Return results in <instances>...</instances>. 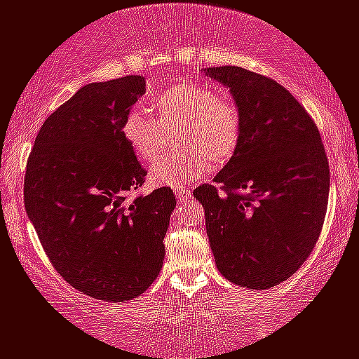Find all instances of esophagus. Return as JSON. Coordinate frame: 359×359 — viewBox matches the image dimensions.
Instances as JSON below:
<instances>
[{"label": "esophagus", "mask_w": 359, "mask_h": 359, "mask_svg": "<svg viewBox=\"0 0 359 359\" xmlns=\"http://www.w3.org/2000/svg\"><path fill=\"white\" fill-rule=\"evenodd\" d=\"M175 196H176V201L178 203H184L188 200H191V191H187V189H175Z\"/></svg>", "instance_id": "34e87169"}]
</instances>
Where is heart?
<instances>
[{"label":"heart","instance_id":"heart-1","mask_svg":"<svg viewBox=\"0 0 359 359\" xmlns=\"http://www.w3.org/2000/svg\"><path fill=\"white\" fill-rule=\"evenodd\" d=\"M158 121L135 108L123 121V135L140 161L153 165L163 153L165 130L181 128L180 158L165 159L149 171V183L159 188H183L196 183L215 166H223L241 138V114L229 96L196 81L172 85L151 101Z\"/></svg>","mask_w":359,"mask_h":359}]
</instances>
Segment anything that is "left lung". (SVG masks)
<instances>
[{
	"label": "left lung",
	"mask_w": 359,
	"mask_h": 359,
	"mask_svg": "<svg viewBox=\"0 0 359 359\" xmlns=\"http://www.w3.org/2000/svg\"><path fill=\"white\" fill-rule=\"evenodd\" d=\"M203 73L231 93L241 138L213 184L193 194L205 208L219 273L234 285L268 290L298 271L316 245L328 206V159L316 125L286 88L240 66Z\"/></svg>",
	"instance_id": "1"
}]
</instances>
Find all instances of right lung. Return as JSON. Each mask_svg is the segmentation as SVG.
<instances>
[{"mask_svg":"<svg viewBox=\"0 0 359 359\" xmlns=\"http://www.w3.org/2000/svg\"><path fill=\"white\" fill-rule=\"evenodd\" d=\"M143 76L90 83L48 116L31 149L25 208L56 271L103 302H128L156 280L176 206L170 188L128 203L146 171L123 121Z\"/></svg>","mask_w":359,"mask_h":359,"instance_id":"1","label":"right lung"}]
</instances>
